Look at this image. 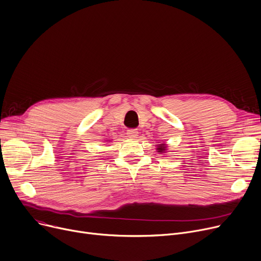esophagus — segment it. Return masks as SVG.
<instances>
[{"mask_svg": "<svg viewBox=\"0 0 261 261\" xmlns=\"http://www.w3.org/2000/svg\"><path fill=\"white\" fill-rule=\"evenodd\" d=\"M127 135L131 139H135V138H138L139 131L136 129H129V130H127Z\"/></svg>", "mask_w": 261, "mask_h": 261, "instance_id": "esophagus-1", "label": "esophagus"}]
</instances>
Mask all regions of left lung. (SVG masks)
<instances>
[{
    "mask_svg": "<svg viewBox=\"0 0 261 261\" xmlns=\"http://www.w3.org/2000/svg\"><path fill=\"white\" fill-rule=\"evenodd\" d=\"M158 150H159V152H163L164 150H165V146H164L163 144H162V145H160V146H159V148H158Z\"/></svg>",
    "mask_w": 261,
    "mask_h": 261,
    "instance_id": "1",
    "label": "left lung"
}]
</instances>
